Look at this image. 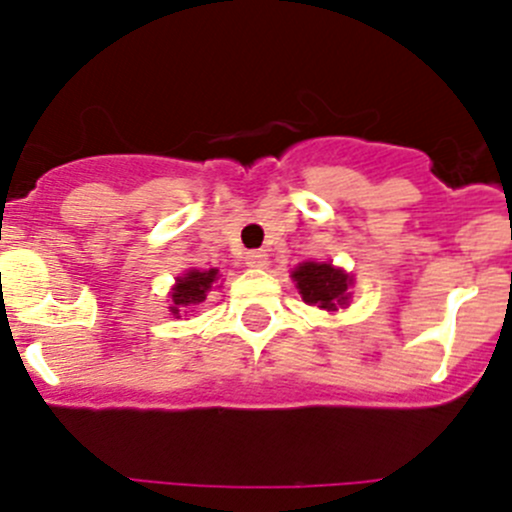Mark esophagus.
Wrapping results in <instances>:
<instances>
[{
  "label": "esophagus",
  "instance_id": "34e87169",
  "mask_svg": "<svg viewBox=\"0 0 512 512\" xmlns=\"http://www.w3.org/2000/svg\"><path fill=\"white\" fill-rule=\"evenodd\" d=\"M246 263H249L251 268H263L268 263V254L266 251H249V254H246Z\"/></svg>",
  "mask_w": 512,
  "mask_h": 512
}]
</instances>
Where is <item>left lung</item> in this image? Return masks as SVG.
<instances>
[{
    "label": "left lung",
    "instance_id": "8db88e82",
    "mask_svg": "<svg viewBox=\"0 0 512 512\" xmlns=\"http://www.w3.org/2000/svg\"><path fill=\"white\" fill-rule=\"evenodd\" d=\"M291 278L308 306H318L323 311H338L348 306V296H351L348 286L353 278L343 268L331 266V263L303 261L293 268Z\"/></svg>",
    "mask_w": 512,
    "mask_h": 512
}]
</instances>
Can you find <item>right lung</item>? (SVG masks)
Listing matches in <instances>:
<instances>
[{"mask_svg":"<svg viewBox=\"0 0 512 512\" xmlns=\"http://www.w3.org/2000/svg\"><path fill=\"white\" fill-rule=\"evenodd\" d=\"M219 278V268H209V271H199V268H191L184 276L176 278V286L171 288V313L179 316L184 308L196 306L206 298V293L211 291L214 281Z\"/></svg>","mask_w":512,"mask_h":512,"instance_id":"add662e5","label":"right lung"}]
</instances>
